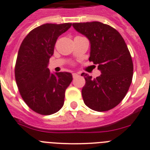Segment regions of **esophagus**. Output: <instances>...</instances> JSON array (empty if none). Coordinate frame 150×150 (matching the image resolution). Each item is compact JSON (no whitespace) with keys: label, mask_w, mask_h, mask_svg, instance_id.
Returning a JSON list of instances; mask_svg holds the SVG:
<instances>
[{"label":"esophagus","mask_w":150,"mask_h":150,"mask_svg":"<svg viewBox=\"0 0 150 150\" xmlns=\"http://www.w3.org/2000/svg\"><path fill=\"white\" fill-rule=\"evenodd\" d=\"M78 76V73H73L72 74V77L73 78H76V77Z\"/></svg>","instance_id":"34e87169"}]
</instances>
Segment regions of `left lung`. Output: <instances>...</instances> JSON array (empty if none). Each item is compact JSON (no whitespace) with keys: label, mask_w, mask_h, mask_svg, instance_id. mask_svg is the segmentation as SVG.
Instances as JSON below:
<instances>
[{"label":"left lung","mask_w":150,"mask_h":150,"mask_svg":"<svg viewBox=\"0 0 150 150\" xmlns=\"http://www.w3.org/2000/svg\"><path fill=\"white\" fill-rule=\"evenodd\" d=\"M75 30L89 40V60L98 65L96 78L82 73L86 81L81 93L87 107L96 111L114 108L124 98L132 81L133 63L120 33L98 21L74 23Z\"/></svg>","instance_id":"1"}]
</instances>
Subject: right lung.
Here are the masks:
<instances>
[{
  "instance_id": "1",
  "label": "right lung",
  "mask_w": 150,
  "mask_h": 150,
  "mask_svg": "<svg viewBox=\"0 0 150 150\" xmlns=\"http://www.w3.org/2000/svg\"><path fill=\"white\" fill-rule=\"evenodd\" d=\"M71 23L45 24L34 28L18 50L15 77L23 100L42 115L54 114L64 104L65 91L72 81L70 72L52 73L48 68L57 40Z\"/></svg>"
}]
</instances>
